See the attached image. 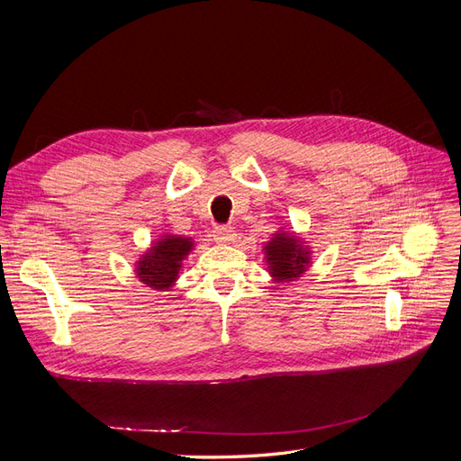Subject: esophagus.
I'll use <instances>...</instances> for the list:
<instances>
[{
  "label": "esophagus",
  "instance_id": "obj_1",
  "mask_svg": "<svg viewBox=\"0 0 461 461\" xmlns=\"http://www.w3.org/2000/svg\"><path fill=\"white\" fill-rule=\"evenodd\" d=\"M213 239H215L219 244H230V242H234V239H236V232H234L230 227H227V225H217V227L213 229Z\"/></svg>",
  "mask_w": 461,
  "mask_h": 461
}]
</instances>
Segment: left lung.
<instances>
[{
  "mask_svg": "<svg viewBox=\"0 0 461 461\" xmlns=\"http://www.w3.org/2000/svg\"><path fill=\"white\" fill-rule=\"evenodd\" d=\"M267 261L269 271L276 281H286V278H296L300 273H303L305 263L310 261L308 252L302 248V244L296 239L290 236L278 234L276 239L267 242Z\"/></svg>",
  "mask_w": 461,
  "mask_h": 461,
  "instance_id": "obj_1",
  "label": "left lung"
}]
</instances>
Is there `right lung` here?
<instances>
[{
    "instance_id": "right-lung-1",
    "label": "right lung",
    "mask_w": 461,
    "mask_h": 461,
    "mask_svg": "<svg viewBox=\"0 0 461 461\" xmlns=\"http://www.w3.org/2000/svg\"><path fill=\"white\" fill-rule=\"evenodd\" d=\"M190 239L167 236L149 249V254L138 265V276L153 288H169L180 269V261L190 252Z\"/></svg>"
}]
</instances>
